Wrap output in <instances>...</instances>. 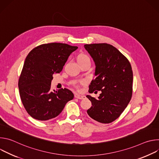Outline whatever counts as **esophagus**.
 <instances>
[{"label": "esophagus", "instance_id": "34e87169", "mask_svg": "<svg viewBox=\"0 0 159 159\" xmlns=\"http://www.w3.org/2000/svg\"><path fill=\"white\" fill-rule=\"evenodd\" d=\"M75 97L79 99H83L85 98V96H82V95H79V94H75Z\"/></svg>", "mask_w": 159, "mask_h": 159}]
</instances>
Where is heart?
Segmentation results:
<instances>
[{"label":"heart","instance_id":"1","mask_svg":"<svg viewBox=\"0 0 159 159\" xmlns=\"http://www.w3.org/2000/svg\"><path fill=\"white\" fill-rule=\"evenodd\" d=\"M89 60V58L87 55H85L82 54V55H80L78 57V61H83V60Z\"/></svg>","mask_w":159,"mask_h":159}]
</instances>
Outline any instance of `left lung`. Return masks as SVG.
<instances>
[{
  "label": "left lung",
  "instance_id": "1",
  "mask_svg": "<svg viewBox=\"0 0 159 159\" xmlns=\"http://www.w3.org/2000/svg\"><path fill=\"white\" fill-rule=\"evenodd\" d=\"M95 63V79L89 85L90 93L100 90L98 99L87 95L93 106L87 112L94 120L109 123L116 120L129 102L133 89V72L128 59L107 43L85 44Z\"/></svg>",
  "mask_w": 159,
  "mask_h": 159
}]
</instances>
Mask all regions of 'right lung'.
Returning <instances> with one entry per match:
<instances>
[{"label":"right lung","instance_id":"right-lung-1","mask_svg":"<svg viewBox=\"0 0 159 159\" xmlns=\"http://www.w3.org/2000/svg\"><path fill=\"white\" fill-rule=\"evenodd\" d=\"M78 48L65 43L43 44L26 57L19 79L21 101L33 118L47 121L60 115L74 96L66 88L51 91L53 75L60 73L70 55Z\"/></svg>","mask_w":159,"mask_h":159}]
</instances>
